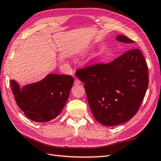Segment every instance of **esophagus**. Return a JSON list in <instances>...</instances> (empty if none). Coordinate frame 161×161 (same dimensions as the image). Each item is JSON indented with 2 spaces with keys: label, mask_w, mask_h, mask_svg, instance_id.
<instances>
[{
  "label": "esophagus",
  "mask_w": 161,
  "mask_h": 161,
  "mask_svg": "<svg viewBox=\"0 0 161 161\" xmlns=\"http://www.w3.org/2000/svg\"><path fill=\"white\" fill-rule=\"evenodd\" d=\"M80 83H81L80 80L79 79H77V78H76V79L75 80V81H74V85H79V84H80Z\"/></svg>",
  "instance_id": "esophagus-1"
}]
</instances>
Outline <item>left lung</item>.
Returning <instances> with one entry per match:
<instances>
[{"label":"left lung","instance_id":"1","mask_svg":"<svg viewBox=\"0 0 161 161\" xmlns=\"http://www.w3.org/2000/svg\"><path fill=\"white\" fill-rule=\"evenodd\" d=\"M119 42L133 43L123 35ZM85 83L89 105L95 119L115 126L130 120L140 108L147 90L148 68L139 49L131 48L109 63H98L76 71Z\"/></svg>","mask_w":161,"mask_h":161}]
</instances>
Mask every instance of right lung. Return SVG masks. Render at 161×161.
I'll return each instance as SVG.
<instances>
[{
    "label": "right lung",
    "instance_id": "1",
    "mask_svg": "<svg viewBox=\"0 0 161 161\" xmlns=\"http://www.w3.org/2000/svg\"><path fill=\"white\" fill-rule=\"evenodd\" d=\"M74 78L67 75L48 74L36 83L20 88L15 80L10 87L17 105L28 119L35 122H48L62 112L68 99Z\"/></svg>",
    "mask_w": 161,
    "mask_h": 161
}]
</instances>
